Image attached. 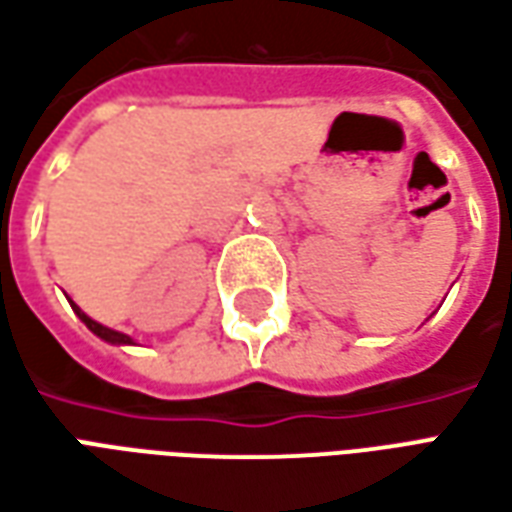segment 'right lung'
<instances>
[{
  "instance_id": "add662e5",
  "label": "right lung",
  "mask_w": 512,
  "mask_h": 512,
  "mask_svg": "<svg viewBox=\"0 0 512 512\" xmlns=\"http://www.w3.org/2000/svg\"><path fill=\"white\" fill-rule=\"evenodd\" d=\"M73 310H76V315H79V318H82L84 326H87V329H90V332H93V334H98V337H101V340H106V343H115V345H126V343H131V337H126V334L115 332V329H106V326H101V323L93 321V318H87V315H84V312L79 310V307H76V304H73Z\"/></svg>"
}]
</instances>
